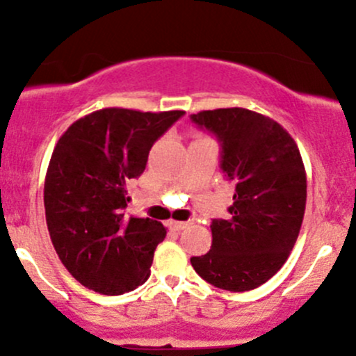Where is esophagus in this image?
<instances>
[{
  "label": "esophagus",
  "mask_w": 356,
  "mask_h": 356,
  "mask_svg": "<svg viewBox=\"0 0 356 356\" xmlns=\"http://www.w3.org/2000/svg\"><path fill=\"white\" fill-rule=\"evenodd\" d=\"M187 224H189V222H184V220H170L169 226L172 227L174 231H182L184 227H187Z\"/></svg>",
  "instance_id": "obj_1"
}]
</instances>
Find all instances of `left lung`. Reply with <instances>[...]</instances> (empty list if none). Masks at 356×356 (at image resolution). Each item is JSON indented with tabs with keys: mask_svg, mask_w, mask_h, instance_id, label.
<instances>
[{
	"mask_svg": "<svg viewBox=\"0 0 356 356\" xmlns=\"http://www.w3.org/2000/svg\"><path fill=\"white\" fill-rule=\"evenodd\" d=\"M220 142V170L236 184L229 219H212V246L191 257L204 281L249 291L280 271L293 251L306 206V172L293 137L248 108L191 115Z\"/></svg>",
	"mask_w": 356,
	"mask_h": 356,
	"instance_id": "1",
	"label": "left lung"
}]
</instances>
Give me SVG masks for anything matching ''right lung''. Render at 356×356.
Segmentation results:
<instances>
[{"label": "right lung", "mask_w": 356, "mask_h": 356, "mask_svg": "<svg viewBox=\"0 0 356 356\" xmlns=\"http://www.w3.org/2000/svg\"><path fill=\"white\" fill-rule=\"evenodd\" d=\"M184 113L102 108L68 127L44 179V214L56 254L68 273L100 295H124L150 276L167 229L125 214V184L145 170L159 137Z\"/></svg>", "instance_id": "1"}]
</instances>
